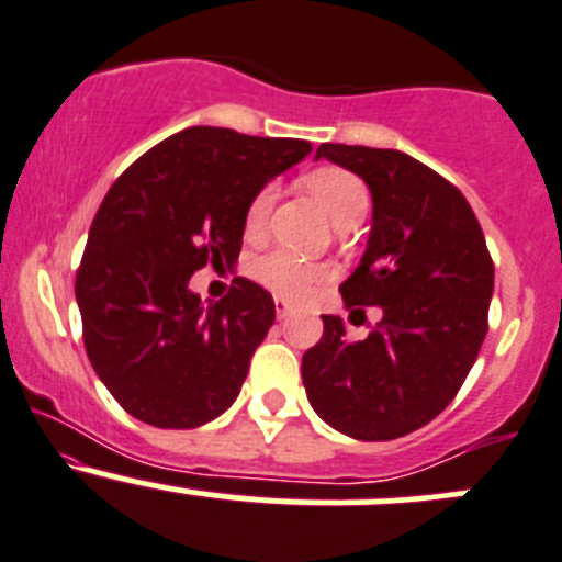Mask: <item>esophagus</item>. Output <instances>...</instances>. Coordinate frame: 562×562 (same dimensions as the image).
<instances>
[{"mask_svg": "<svg viewBox=\"0 0 562 562\" xmlns=\"http://www.w3.org/2000/svg\"><path fill=\"white\" fill-rule=\"evenodd\" d=\"M274 312H277V321H288L293 315V306L288 304L285 299H274Z\"/></svg>", "mask_w": 562, "mask_h": 562, "instance_id": "obj_1", "label": "esophagus"}]
</instances>
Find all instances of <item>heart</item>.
<instances>
[{"label": "heart", "mask_w": 562, "mask_h": 562, "mask_svg": "<svg viewBox=\"0 0 562 562\" xmlns=\"http://www.w3.org/2000/svg\"><path fill=\"white\" fill-rule=\"evenodd\" d=\"M304 186L315 193V199L323 204V210L328 212L336 226L360 221L366 215V210H369V191H366V186L356 175L345 172V169H315V172L304 177ZM271 202H274V186H266L256 193V199L247 206V228L250 232L263 226ZM256 277L266 288L280 293V296L304 299L317 282L326 280L328 269L321 263L304 261L296 252L274 250L258 258Z\"/></svg>", "instance_id": "b5f03b06"}]
</instances>
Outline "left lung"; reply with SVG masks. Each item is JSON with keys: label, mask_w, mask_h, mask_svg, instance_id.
Instances as JSON below:
<instances>
[{"label": "left lung", "mask_w": 562, "mask_h": 562, "mask_svg": "<svg viewBox=\"0 0 562 562\" xmlns=\"http://www.w3.org/2000/svg\"><path fill=\"white\" fill-rule=\"evenodd\" d=\"M315 158L369 188L371 232L339 293L350 310L380 306L382 321L347 341L345 321L323 315L301 360L306 398L350 439H398L450 404L480 356L493 261L463 193L406 153L323 142Z\"/></svg>", "instance_id": "8db88e82"}]
</instances>
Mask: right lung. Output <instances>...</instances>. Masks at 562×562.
Wrapping results in <instances>:
<instances>
[{
  "label": "right lung",
  "instance_id": "right-lung-1",
  "mask_svg": "<svg viewBox=\"0 0 562 562\" xmlns=\"http://www.w3.org/2000/svg\"><path fill=\"white\" fill-rule=\"evenodd\" d=\"M310 153L304 139L191 126L112 182L75 296L88 360L128 415L182 430L234 404L274 301L236 277L226 299L204 304L191 277L206 263H236L247 206Z\"/></svg>",
  "mask_w": 562,
  "mask_h": 562
}]
</instances>
